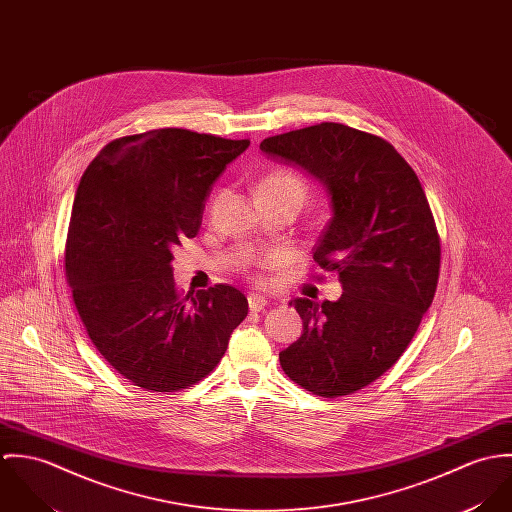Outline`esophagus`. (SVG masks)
I'll return each mask as SVG.
<instances>
[{"label":"esophagus","instance_id":"obj_1","mask_svg":"<svg viewBox=\"0 0 512 512\" xmlns=\"http://www.w3.org/2000/svg\"><path fill=\"white\" fill-rule=\"evenodd\" d=\"M266 305H268V299L264 295H260V293H250L248 295L250 311H262Z\"/></svg>","mask_w":512,"mask_h":512}]
</instances>
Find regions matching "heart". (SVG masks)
I'll return each instance as SVG.
<instances>
[{"label": "heart", "instance_id": "b5f03b06", "mask_svg": "<svg viewBox=\"0 0 512 512\" xmlns=\"http://www.w3.org/2000/svg\"><path fill=\"white\" fill-rule=\"evenodd\" d=\"M258 193H292L299 199V203H303L307 187L297 173H293L290 169H278L268 173L260 181Z\"/></svg>", "mask_w": 512, "mask_h": 512}]
</instances>
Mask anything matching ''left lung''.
<instances>
[{
  "label": "left lung",
  "mask_w": 512,
  "mask_h": 512,
  "mask_svg": "<svg viewBox=\"0 0 512 512\" xmlns=\"http://www.w3.org/2000/svg\"><path fill=\"white\" fill-rule=\"evenodd\" d=\"M260 149L325 187L333 217L313 260L343 286L337 301L293 299L303 333L280 365L317 396L353 394L402 357L434 301L441 250L426 193L386 140L345 124L293 130Z\"/></svg>",
  "instance_id": "left-lung-1"
}]
</instances>
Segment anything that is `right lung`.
Masks as SVG:
<instances>
[{"label": "right lung", "instance_id": "right-lung-1", "mask_svg": "<svg viewBox=\"0 0 512 512\" xmlns=\"http://www.w3.org/2000/svg\"><path fill=\"white\" fill-rule=\"evenodd\" d=\"M248 140L161 128L110 142L86 167L67 236L74 305L98 353L132 384L175 392L219 365L248 299L232 286L189 293L173 248L195 238L220 173Z\"/></svg>", "mask_w": 512, "mask_h": 512}]
</instances>
